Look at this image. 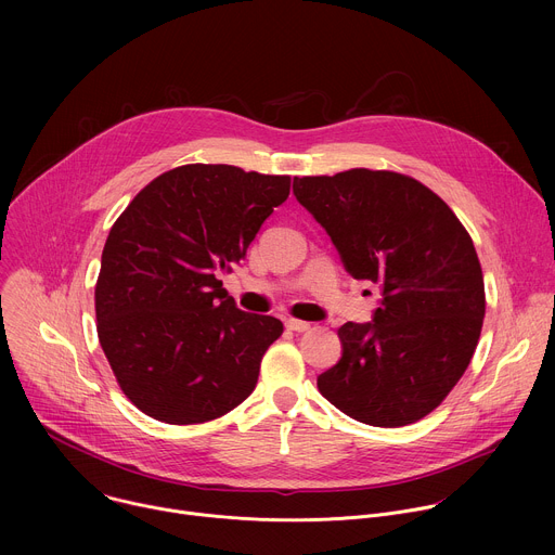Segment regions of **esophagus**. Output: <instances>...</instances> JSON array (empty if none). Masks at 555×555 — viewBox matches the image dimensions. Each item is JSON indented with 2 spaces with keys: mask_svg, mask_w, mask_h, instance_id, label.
<instances>
[{
  "mask_svg": "<svg viewBox=\"0 0 555 555\" xmlns=\"http://www.w3.org/2000/svg\"><path fill=\"white\" fill-rule=\"evenodd\" d=\"M285 327H287L289 332H298V334H302V332H307V330H309V323H305V321H296V319H287V321H285Z\"/></svg>",
  "mask_w": 555,
  "mask_h": 555,
  "instance_id": "esophagus-1",
  "label": "esophagus"
}]
</instances>
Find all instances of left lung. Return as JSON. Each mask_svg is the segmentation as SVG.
Masks as SVG:
<instances>
[{"label": "left lung", "instance_id": "1", "mask_svg": "<svg viewBox=\"0 0 555 555\" xmlns=\"http://www.w3.org/2000/svg\"><path fill=\"white\" fill-rule=\"evenodd\" d=\"M294 195L345 270L379 287L373 319L338 330L343 358L319 375L323 398L369 426L426 417L465 373L483 327V272L469 234L439 195L400 173L294 178Z\"/></svg>", "mask_w": 555, "mask_h": 555}]
</instances>
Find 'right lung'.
<instances>
[{
  "instance_id": "right-lung-1",
  "label": "right lung",
  "mask_w": 555,
  "mask_h": 555,
  "mask_svg": "<svg viewBox=\"0 0 555 555\" xmlns=\"http://www.w3.org/2000/svg\"><path fill=\"white\" fill-rule=\"evenodd\" d=\"M287 195V176L186 165L146 184L112 225L96 283L99 340L144 415L202 424L255 390L283 323L242 311L219 276L246 259Z\"/></svg>"
}]
</instances>
